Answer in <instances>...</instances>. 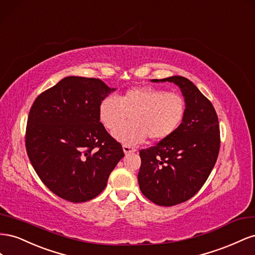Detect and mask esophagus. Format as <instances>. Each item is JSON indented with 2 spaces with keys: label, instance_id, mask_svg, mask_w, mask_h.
<instances>
[{
  "label": "esophagus",
  "instance_id": "1",
  "mask_svg": "<svg viewBox=\"0 0 255 255\" xmlns=\"http://www.w3.org/2000/svg\"><path fill=\"white\" fill-rule=\"evenodd\" d=\"M123 150L125 152V155H129V154H132V152L135 151V148L129 146V145H123Z\"/></svg>",
  "mask_w": 255,
  "mask_h": 255
}]
</instances>
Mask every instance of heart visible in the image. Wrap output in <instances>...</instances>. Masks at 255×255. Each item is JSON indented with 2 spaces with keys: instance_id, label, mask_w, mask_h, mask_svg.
<instances>
[{
  "instance_id": "1",
  "label": "heart",
  "mask_w": 255,
  "mask_h": 255,
  "mask_svg": "<svg viewBox=\"0 0 255 255\" xmlns=\"http://www.w3.org/2000/svg\"><path fill=\"white\" fill-rule=\"evenodd\" d=\"M185 113L186 103L179 94L152 86L129 89L118 98L108 96L98 109L101 124L111 131L130 116L131 122L113 132L127 145L142 143L147 136L151 141L166 139L179 128Z\"/></svg>"
}]
</instances>
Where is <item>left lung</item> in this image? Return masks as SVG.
<instances>
[{"label":"left lung","instance_id":"8db88e82","mask_svg":"<svg viewBox=\"0 0 255 255\" xmlns=\"http://www.w3.org/2000/svg\"><path fill=\"white\" fill-rule=\"evenodd\" d=\"M176 84L186 103L179 128L155 146L140 150L137 181L142 193L159 206L191 199L205 184L220 148V128L215 108L190 80L180 76L152 79Z\"/></svg>","mask_w":255,"mask_h":255}]
</instances>
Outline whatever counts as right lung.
<instances>
[{"mask_svg":"<svg viewBox=\"0 0 255 255\" xmlns=\"http://www.w3.org/2000/svg\"><path fill=\"white\" fill-rule=\"evenodd\" d=\"M115 89L95 78L66 77L35 99L25 147L35 172L60 198L81 203L104 190L124 157L100 123L101 101Z\"/></svg>","mask_w":255,"mask_h":255,"instance_id":"1","label":"right lung"}]
</instances>
